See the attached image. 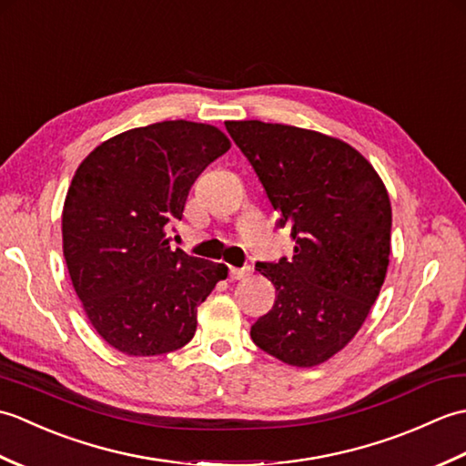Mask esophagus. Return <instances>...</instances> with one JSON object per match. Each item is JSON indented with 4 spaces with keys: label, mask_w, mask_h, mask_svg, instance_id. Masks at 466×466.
I'll use <instances>...</instances> for the list:
<instances>
[{
    "label": "esophagus",
    "mask_w": 466,
    "mask_h": 466,
    "mask_svg": "<svg viewBox=\"0 0 466 466\" xmlns=\"http://www.w3.org/2000/svg\"><path fill=\"white\" fill-rule=\"evenodd\" d=\"M248 274H250L248 266H244V268H236V266H230V280H242Z\"/></svg>",
    "instance_id": "34e87169"
}]
</instances>
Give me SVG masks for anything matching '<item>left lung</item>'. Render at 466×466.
Returning <instances> with one entry per match:
<instances>
[{"instance_id": "left-lung-1", "label": "left lung", "mask_w": 466, "mask_h": 466, "mask_svg": "<svg viewBox=\"0 0 466 466\" xmlns=\"http://www.w3.org/2000/svg\"><path fill=\"white\" fill-rule=\"evenodd\" d=\"M224 124L294 240L290 260L256 264L276 300L250 336L286 364L316 366L354 339L379 299L390 256L389 192L339 137L258 120Z\"/></svg>"}]
</instances>
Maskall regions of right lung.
Here are the masks:
<instances>
[{
  "instance_id": "1",
  "label": "right lung",
  "mask_w": 466,
  "mask_h": 466,
  "mask_svg": "<svg viewBox=\"0 0 466 466\" xmlns=\"http://www.w3.org/2000/svg\"><path fill=\"white\" fill-rule=\"evenodd\" d=\"M230 150L226 134L186 120L134 127L77 167L64 202V258L87 320L127 356H157L194 339L196 312L228 266L170 248L187 192Z\"/></svg>"
}]
</instances>
